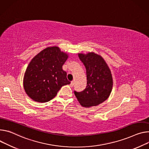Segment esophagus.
Here are the masks:
<instances>
[{"mask_svg":"<svg viewBox=\"0 0 149 149\" xmlns=\"http://www.w3.org/2000/svg\"><path fill=\"white\" fill-rule=\"evenodd\" d=\"M74 85V82L73 81H71V84H70V86L71 87H73V86Z\"/></svg>","mask_w":149,"mask_h":149,"instance_id":"34e87169","label":"esophagus"}]
</instances>
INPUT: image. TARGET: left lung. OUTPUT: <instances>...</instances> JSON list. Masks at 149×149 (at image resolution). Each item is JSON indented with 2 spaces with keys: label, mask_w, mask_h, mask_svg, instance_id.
<instances>
[{
  "label": "left lung",
  "mask_w": 149,
  "mask_h": 149,
  "mask_svg": "<svg viewBox=\"0 0 149 149\" xmlns=\"http://www.w3.org/2000/svg\"><path fill=\"white\" fill-rule=\"evenodd\" d=\"M86 69L87 86L82 91H74L77 100L83 107L97 106L109 97L113 79L109 68L103 58L93 52L78 53Z\"/></svg>",
  "instance_id": "8db88e82"
}]
</instances>
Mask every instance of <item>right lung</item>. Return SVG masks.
<instances>
[{
    "label": "right lung",
    "instance_id": "add662e5",
    "mask_svg": "<svg viewBox=\"0 0 149 149\" xmlns=\"http://www.w3.org/2000/svg\"><path fill=\"white\" fill-rule=\"evenodd\" d=\"M68 58L58 47H49L35 56L26 68L23 80L26 94L45 103L55 97L61 88L70 84L62 66Z\"/></svg>",
    "mask_w": 149,
    "mask_h": 149
}]
</instances>
